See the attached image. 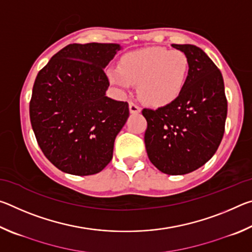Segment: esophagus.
<instances>
[{"mask_svg": "<svg viewBox=\"0 0 252 252\" xmlns=\"http://www.w3.org/2000/svg\"><path fill=\"white\" fill-rule=\"evenodd\" d=\"M129 109H130V112L132 114L140 113V111H141V108H140L138 104L134 103V102H132V101L129 102Z\"/></svg>", "mask_w": 252, "mask_h": 252, "instance_id": "esophagus-1", "label": "esophagus"}]
</instances>
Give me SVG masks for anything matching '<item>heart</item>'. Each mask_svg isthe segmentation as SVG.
Returning a JSON list of instances; mask_svg holds the SVG:
<instances>
[{
  "label": "heart",
  "instance_id": "obj_1",
  "mask_svg": "<svg viewBox=\"0 0 252 252\" xmlns=\"http://www.w3.org/2000/svg\"><path fill=\"white\" fill-rule=\"evenodd\" d=\"M190 71L187 54L180 50L150 46L125 54L119 66L111 67V83L129 89L138 83V95L144 103L164 106L172 103L186 87Z\"/></svg>",
  "mask_w": 252,
  "mask_h": 252
}]
</instances>
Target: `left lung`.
<instances>
[{
	"mask_svg": "<svg viewBox=\"0 0 252 252\" xmlns=\"http://www.w3.org/2000/svg\"><path fill=\"white\" fill-rule=\"evenodd\" d=\"M187 54L190 71L186 87L172 103L143 109L144 133L152 164L170 176L194 171L215 155L222 140L228 103L220 70L192 44H172Z\"/></svg>",
	"mask_w": 252,
	"mask_h": 252,
	"instance_id": "obj_1",
	"label": "left lung"
}]
</instances>
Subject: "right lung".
<instances>
[{
  "instance_id": "right-lung-1",
  "label": "right lung",
  "mask_w": 252,
  "mask_h": 252,
  "mask_svg": "<svg viewBox=\"0 0 252 252\" xmlns=\"http://www.w3.org/2000/svg\"><path fill=\"white\" fill-rule=\"evenodd\" d=\"M120 44H69L35 79L30 119L42 152L59 170L74 176L102 171L114 140L129 118L127 102L105 95L104 67Z\"/></svg>"
}]
</instances>
